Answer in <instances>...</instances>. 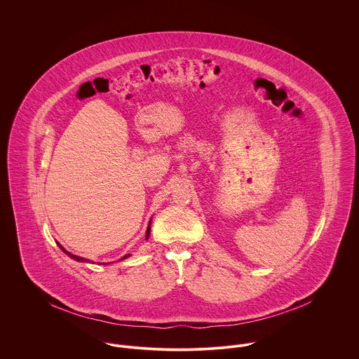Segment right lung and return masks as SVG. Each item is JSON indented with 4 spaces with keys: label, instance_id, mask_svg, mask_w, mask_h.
Listing matches in <instances>:
<instances>
[{
    "label": "right lung",
    "instance_id": "add662e5",
    "mask_svg": "<svg viewBox=\"0 0 359 359\" xmlns=\"http://www.w3.org/2000/svg\"><path fill=\"white\" fill-rule=\"evenodd\" d=\"M151 222H152V221H149V225H148V228H147V241H148V239H149V236H151ZM56 243H57V242H56ZM57 246L62 249V252H63V253H66L67 256L70 257V258H73V259H76V261H80V262H91L90 259H87V258H84V257H79L76 256V255H72V253H69V252H67V250H65V249H63V248H62L59 243H57ZM128 256H130V255H127V256L123 257L121 259H124V258H127ZM103 265H104V264H103Z\"/></svg>",
    "mask_w": 359,
    "mask_h": 359
}]
</instances>
